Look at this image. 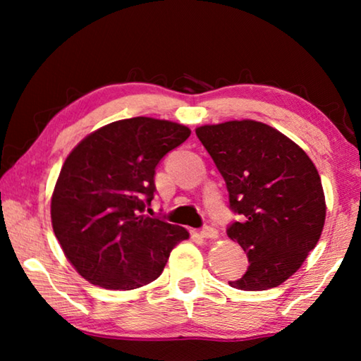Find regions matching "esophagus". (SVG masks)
Instances as JSON below:
<instances>
[{
    "mask_svg": "<svg viewBox=\"0 0 361 361\" xmlns=\"http://www.w3.org/2000/svg\"><path fill=\"white\" fill-rule=\"evenodd\" d=\"M200 237L202 239H218V231L212 226H205V228L200 229Z\"/></svg>",
    "mask_w": 361,
    "mask_h": 361,
    "instance_id": "1",
    "label": "esophagus"
}]
</instances>
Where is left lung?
Segmentation results:
<instances>
[{
    "instance_id": "8db88e82",
    "label": "left lung",
    "mask_w": 361,
    "mask_h": 361,
    "mask_svg": "<svg viewBox=\"0 0 361 361\" xmlns=\"http://www.w3.org/2000/svg\"><path fill=\"white\" fill-rule=\"evenodd\" d=\"M195 133L226 181L240 221L228 235L248 256L232 288L262 291L290 279L319 242L326 205L320 175L288 137L258 121L202 126Z\"/></svg>"
}]
</instances>
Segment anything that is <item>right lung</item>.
Returning a JSON list of instances; mask_svg holds the SVG:
<instances>
[{
	"mask_svg": "<svg viewBox=\"0 0 361 361\" xmlns=\"http://www.w3.org/2000/svg\"><path fill=\"white\" fill-rule=\"evenodd\" d=\"M176 122L138 118L108 124L66 157L51 200L52 228L79 276L106 290H135L161 276L189 232L145 215L156 167L186 142Z\"/></svg>",
	"mask_w": 361,
	"mask_h": 361,
	"instance_id": "add662e5",
	"label": "right lung"
}]
</instances>
